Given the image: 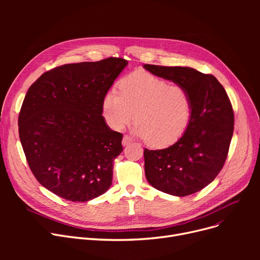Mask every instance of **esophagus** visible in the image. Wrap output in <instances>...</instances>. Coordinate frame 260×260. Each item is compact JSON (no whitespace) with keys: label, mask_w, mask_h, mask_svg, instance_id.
<instances>
[{"label":"esophagus","mask_w":260,"mask_h":260,"mask_svg":"<svg viewBox=\"0 0 260 260\" xmlns=\"http://www.w3.org/2000/svg\"><path fill=\"white\" fill-rule=\"evenodd\" d=\"M132 142H133V139L129 137V136H124V137H123V140H122V145L125 146V145L131 144Z\"/></svg>","instance_id":"1"}]
</instances>
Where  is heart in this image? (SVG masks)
Instances as JSON below:
<instances>
[{
  "label": "heart",
  "mask_w": 260,
  "mask_h": 260,
  "mask_svg": "<svg viewBox=\"0 0 260 260\" xmlns=\"http://www.w3.org/2000/svg\"><path fill=\"white\" fill-rule=\"evenodd\" d=\"M101 107L106 124L115 131L129 124L135 113V134L155 147L178 141L189 124L193 109L185 87L146 72L123 78L119 91H106Z\"/></svg>",
  "instance_id": "obj_1"
}]
</instances>
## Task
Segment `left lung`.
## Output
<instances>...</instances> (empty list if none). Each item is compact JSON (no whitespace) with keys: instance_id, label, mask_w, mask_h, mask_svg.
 Returning a JSON list of instances; mask_svg holds the SVG:
<instances>
[{"instance_id":"1","label":"left lung","mask_w":260,"mask_h":260,"mask_svg":"<svg viewBox=\"0 0 260 260\" xmlns=\"http://www.w3.org/2000/svg\"><path fill=\"white\" fill-rule=\"evenodd\" d=\"M151 74L187 89L192 118L175 144L144 149L148 183L173 196L183 197L209 185L221 171L234 131V112L223 86L212 75L194 68L144 64Z\"/></svg>"}]
</instances>
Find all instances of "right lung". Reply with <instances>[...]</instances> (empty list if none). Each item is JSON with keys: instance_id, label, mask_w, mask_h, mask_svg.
Returning <instances> with one entry per match:
<instances>
[{"instance_id": "right-lung-1", "label": "right lung", "mask_w": 260, "mask_h": 260, "mask_svg": "<svg viewBox=\"0 0 260 260\" xmlns=\"http://www.w3.org/2000/svg\"><path fill=\"white\" fill-rule=\"evenodd\" d=\"M127 61L65 64L41 76L27 91L19 135L37 180L57 196L85 202L112 185L122 134L109 128L102 99Z\"/></svg>"}]
</instances>
